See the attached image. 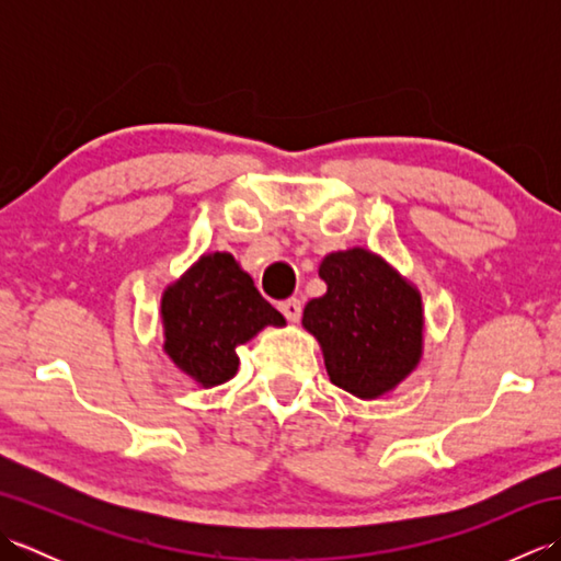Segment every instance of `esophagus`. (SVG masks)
I'll return each mask as SVG.
<instances>
[{
	"mask_svg": "<svg viewBox=\"0 0 561 561\" xmlns=\"http://www.w3.org/2000/svg\"><path fill=\"white\" fill-rule=\"evenodd\" d=\"M279 311L284 313V318L289 320V323H296V320L301 318V301L299 299H287L279 304Z\"/></svg>",
	"mask_w": 561,
	"mask_h": 561,
	"instance_id": "1",
	"label": "esophagus"
}]
</instances>
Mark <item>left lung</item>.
I'll use <instances>...</instances> for the list:
<instances>
[{"instance_id": "1", "label": "left lung", "mask_w": 561, "mask_h": 561, "mask_svg": "<svg viewBox=\"0 0 561 561\" xmlns=\"http://www.w3.org/2000/svg\"><path fill=\"white\" fill-rule=\"evenodd\" d=\"M328 291L304 308L332 383L362 400L396 390L422 362V294L366 248L337 250L318 267Z\"/></svg>"}]
</instances>
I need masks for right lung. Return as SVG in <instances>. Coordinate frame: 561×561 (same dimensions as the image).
Listing matches in <instances>:
<instances>
[{
    "label": "right lung",
    "instance_id": "right-lung-1",
    "mask_svg": "<svg viewBox=\"0 0 561 561\" xmlns=\"http://www.w3.org/2000/svg\"><path fill=\"white\" fill-rule=\"evenodd\" d=\"M161 323L165 356L197 386L214 388L236 376L238 344L287 320L231 253H205L163 289Z\"/></svg>",
    "mask_w": 561,
    "mask_h": 561
}]
</instances>
